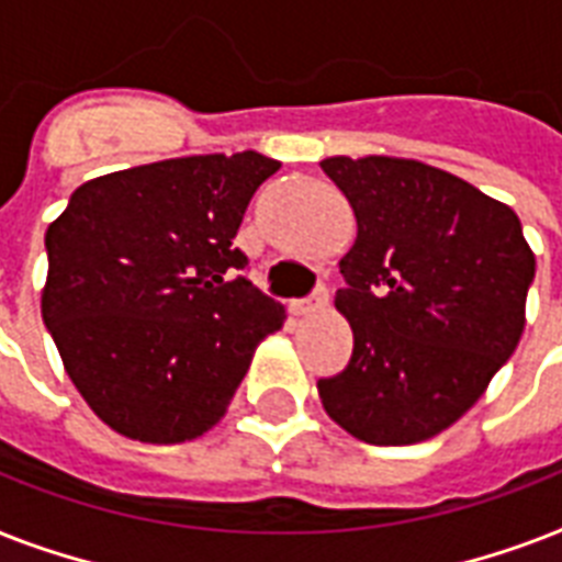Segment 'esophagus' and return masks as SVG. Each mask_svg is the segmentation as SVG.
I'll return each mask as SVG.
<instances>
[{"mask_svg": "<svg viewBox=\"0 0 562 562\" xmlns=\"http://www.w3.org/2000/svg\"><path fill=\"white\" fill-rule=\"evenodd\" d=\"M326 303H329V289H326V285H317L308 297L294 300L291 308H294V315H308V312H315V308H324Z\"/></svg>", "mask_w": 562, "mask_h": 562, "instance_id": "1", "label": "esophagus"}]
</instances>
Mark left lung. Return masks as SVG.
I'll return each instance as SVG.
<instances>
[{
	"label": "left lung",
	"instance_id": "left-lung-1",
	"mask_svg": "<svg viewBox=\"0 0 562 562\" xmlns=\"http://www.w3.org/2000/svg\"><path fill=\"white\" fill-rule=\"evenodd\" d=\"M321 169L359 224L335 294L352 356L317 379L321 402L364 443L428 440L514 356L537 259L516 212L449 171L400 157H329Z\"/></svg>",
	"mask_w": 562,
	"mask_h": 562
}]
</instances>
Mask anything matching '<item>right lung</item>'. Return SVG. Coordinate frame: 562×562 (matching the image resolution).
<instances>
[{"label":"right lung","instance_id":"1","mask_svg":"<svg viewBox=\"0 0 562 562\" xmlns=\"http://www.w3.org/2000/svg\"><path fill=\"white\" fill-rule=\"evenodd\" d=\"M280 169L256 151L113 171L46 229L43 324L87 405L143 443H183L224 417L256 344L285 308L241 277L233 247Z\"/></svg>","mask_w":562,"mask_h":562}]
</instances>
